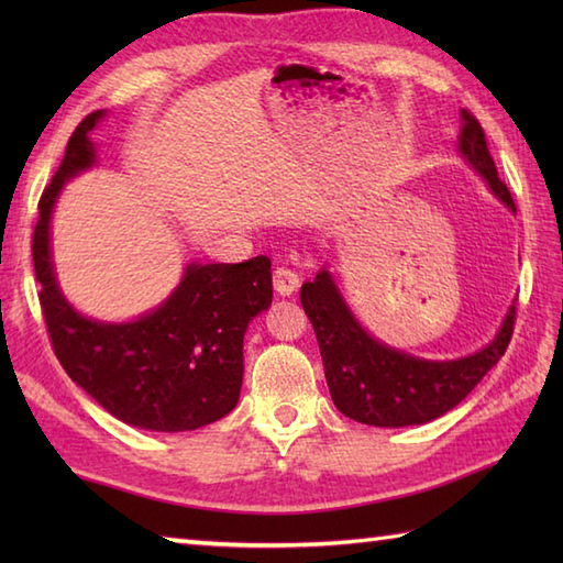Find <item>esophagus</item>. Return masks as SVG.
I'll use <instances>...</instances> for the list:
<instances>
[{
  "mask_svg": "<svg viewBox=\"0 0 563 563\" xmlns=\"http://www.w3.org/2000/svg\"><path fill=\"white\" fill-rule=\"evenodd\" d=\"M297 285H300V275H297L292 268L288 266H278L273 271V288L278 295H292L297 290Z\"/></svg>",
  "mask_w": 563,
  "mask_h": 563,
  "instance_id": "1",
  "label": "esophagus"
}]
</instances>
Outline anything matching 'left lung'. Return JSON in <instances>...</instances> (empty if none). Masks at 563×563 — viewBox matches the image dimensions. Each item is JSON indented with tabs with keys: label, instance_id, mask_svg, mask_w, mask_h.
Returning <instances> with one entry per match:
<instances>
[{
	"label": "left lung",
	"instance_id": "left-lung-1",
	"mask_svg": "<svg viewBox=\"0 0 563 563\" xmlns=\"http://www.w3.org/2000/svg\"><path fill=\"white\" fill-rule=\"evenodd\" d=\"M460 152L486 178L494 196L516 212L508 186L498 178L484 128L466 109L462 111ZM300 300L314 327L336 409L357 423L377 428L428 423L454 409L504 357L516 327L512 305L486 349L460 361L438 363L394 351L369 336L343 302L329 271H319L312 283L302 285Z\"/></svg>",
	"mask_w": 563,
	"mask_h": 563
}]
</instances>
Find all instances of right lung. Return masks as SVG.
Wrapping results in <instances>:
<instances>
[{
    "instance_id": "right-lung-1",
    "label": "right lung",
    "mask_w": 563,
    "mask_h": 563,
    "mask_svg": "<svg viewBox=\"0 0 563 563\" xmlns=\"http://www.w3.org/2000/svg\"><path fill=\"white\" fill-rule=\"evenodd\" d=\"M89 113L71 133L63 164L38 202L33 268L53 351L71 382L123 423L159 433L220 421L239 401L249 321L273 300L271 258L190 263L169 300L128 324L81 317L57 288L51 261V214L67 178L89 169Z\"/></svg>"
}]
</instances>
